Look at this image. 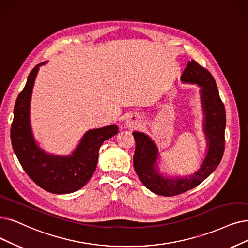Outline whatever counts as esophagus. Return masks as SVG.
I'll list each match as a JSON object with an SVG mask.
<instances>
[{
    "instance_id": "34e87169",
    "label": "esophagus",
    "mask_w": 248,
    "mask_h": 248,
    "mask_svg": "<svg viewBox=\"0 0 248 248\" xmlns=\"http://www.w3.org/2000/svg\"><path fill=\"white\" fill-rule=\"evenodd\" d=\"M140 126V118H138L137 116H130L126 120L127 128H131V129H133V128H137Z\"/></svg>"
}]
</instances>
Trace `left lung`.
Wrapping results in <instances>:
<instances>
[{
	"mask_svg": "<svg viewBox=\"0 0 248 248\" xmlns=\"http://www.w3.org/2000/svg\"><path fill=\"white\" fill-rule=\"evenodd\" d=\"M180 79L182 83L200 86L206 151L199 169L188 176L170 177L161 172L158 166L161 155L155 141L143 132H133L135 172L147 189L164 196L181 194L201 184L219 166L225 150L226 112L214 77L205 68L190 60Z\"/></svg>",
	"mask_w": 248,
	"mask_h": 248,
	"instance_id": "obj_1",
	"label": "left lung"
}]
</instances>
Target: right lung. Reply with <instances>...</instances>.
Here are the masks:
<instances>
[{"label":"right lung","mask_w":248,"mask_h":248,"mask_svg":"<svg viewBox=\"0 0 248 248\" xmlns=\"http://www.w3.org/2000/svg\"><path fill=\"white\" fill-rule=\"evenodd\" d=\"M46 63L43 62L32 69L23 91L17 97L11 142L19 163L33 182L55 194L72 193L91 179L96 169L101 145L118 133V126L108 125L86 131L70 155H60L44 151L33 136L31 102L39 67Z\"/></svg>","instance_id":"add662e5"}]
</instances>
